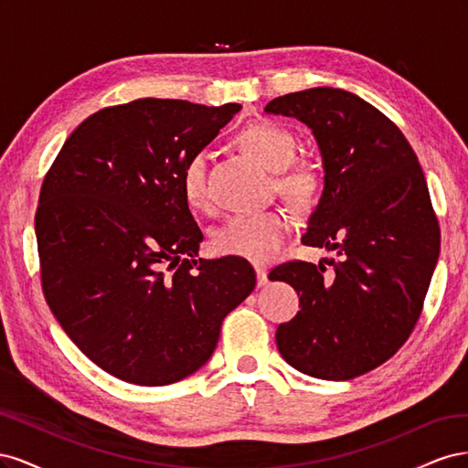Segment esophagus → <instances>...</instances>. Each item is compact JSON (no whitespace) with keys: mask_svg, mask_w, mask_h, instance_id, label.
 <instances>
[{"mask_svg":"<svg viewBox=\"0 0 468 468\" xmlns=\"http://www.w3.org/2000/svg\"><path fill=\"white\" fill-rule=\"evenodd\" d=\"M256 275H258V287L267 285V269L265 267H256Z\"/></svg>","mask_w":468,"mask_h":468,"instance_id":"esophagus-1","label":"esophagus"}]
</instances>
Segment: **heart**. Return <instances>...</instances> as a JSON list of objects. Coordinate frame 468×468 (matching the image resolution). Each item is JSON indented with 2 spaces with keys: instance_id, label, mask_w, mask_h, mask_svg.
<instances>
[{
  "instance_id": "1",
  "label": "heart",
  "mask_w": 468,
  "mask_h": 468,
  "mask_svg": "<svg viewBox=\"0 0 468 468\" xmlns=\"http://www.w3.org/2000/svg\"><path fill=\"white\" fill-rule=\"evenodd\" d=\"M251 158L277 172L279 189L296 203H308L318 189V172L308 164H291L296 154L294 136L273 122H256L238 136ZM181 189L189 207L205 208L210 203L207 158L195 154L181 172ZM291 234V220L279 210L236 215L217 230L215 248L229 256L265 263L279 256Z\"/></svg>"
}]
</instances>
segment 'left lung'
Instances as JSON below:
<instances>
[{
    "label": "left lung",
    "instance_id": "1",
    "mask_svg": "<svg viewBox=\"0 0 468 468\" xmlns=\"http://www.w3.org/2000/svg\"><path fill=\"white\" fill-rule=\"evenodd\" d=\"M265 112L299 119L318 143L324 191L304 246L335 250L332 271L292 260L269 279L301 294L277 347L296 371L349 380L388 361L412 334L439 258V222L406 136L356 93L313 88Z\"/></svg>",
    "mask_w": 468,
    "mask_h": 468
}]
</instances>
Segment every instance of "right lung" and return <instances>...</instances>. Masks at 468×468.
<instances>
[{"label":"right lung","instance_id":"obj_1","mask_svg":"<svg viewBox=\"0 0 468 468\" xmlns=\"http://www.w3.org/2000/svg\"><path fill=\"white\" fill-rule=\"evenodd\" d=\"M242 109L136 99L93 112L45 176L35 215L42 292L109 375L164 387L208 361L256 287L244 260H197L203 232L181 172Z\"/></svg>","mask_w":468,"mask_h":468}]
</instances>
